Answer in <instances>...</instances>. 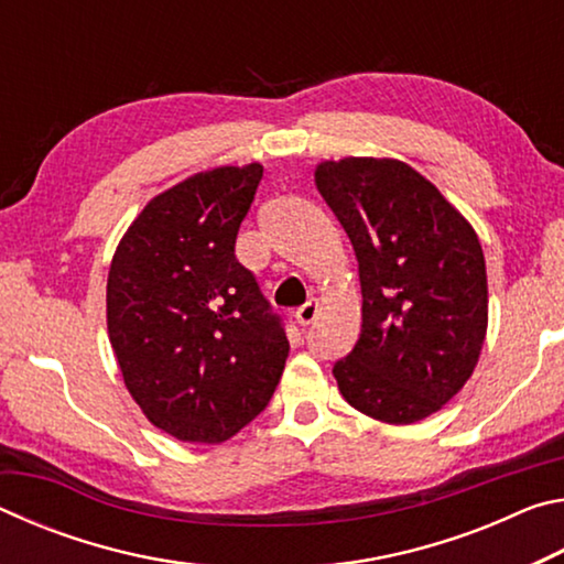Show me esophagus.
Here are the masks:
<instances>
[{
	"mask_svg": "<svg viewBox=\"0 0 564 564\" xmlns=\"http://www.w3.org/2000/svg\"><path fill=\"white\" fill-rule=\"evenodd\" d=\"M318 318V301H308L303 303L299 311H295V321L301 323V326H311L313 321Z\"/></svg>",
	"mask_w": 564,
	"mask_h": 564,
	"instance_id": "34e87169",
	"label": "esophagus"
}]
</instances>
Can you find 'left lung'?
Segmentation results:
<instances>
[{"instance_id":"obj_1","label":"left lung","mask_w":564,"mask_h":564,"mask_svg":"<svg viewBox=\"0 0 564 564\" xmlns=\"http://www.w3.org/2000/svg\"><path fill=\"white\" fill-rule=\"evenodd\" d=\"M316 186L358 259L362 326L333 376L348 403L393 425L457 395L488 330L477 234L431 181L395 159L323 161Z\"/></svg>"}]
</instances>
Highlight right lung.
Wrapping results in <instances>:
<instances>
[{
    "instance_id": "add662e5",
    "label": "right lung",
    "mask_w": 564,
    "mask_h": 564,
    "mask_svg": "<svg viewBox=\"0 0 564 564\" xmlns=\"http://www.w3.org/2000/svg\"><path fill=\"white\" fill-rule=\"evenodd\" d=\"M263 166L204 171L149 202L113 253L109 340L144 415L186 443H224L263 413L289 338L236 236Z\"/></svg>"
}]
</instances>
